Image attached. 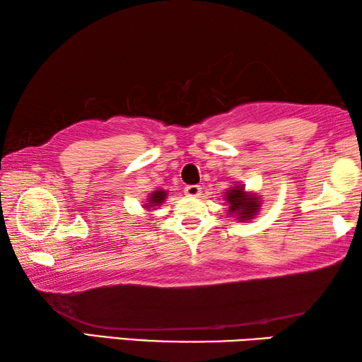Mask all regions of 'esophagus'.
<instances>
[{"label": "esophagus", "mask_w": 362, "mask_h": 362, "mask_svg": "<svg viewBox=\"0 0 362 362\" xmlns=\"http://www.w3.org/2000/svg\"><path fill=\"white\" fill-rule=\"evenodd\" d=\"M201 188L199 185H187L185 188H183V193H185L187 196H192V198H196V196L201 194Z\"/></svg>", "instance_id": "1"}]
</instances>
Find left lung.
<instances>
[{
	"instance_id": "8db88e82",
	"label": "left lung",
	"mask_w": 362,
	"mask_h": 362,
	"mask_svg": "<svg viewBox=\"0 0 362 362\" xmlns=\"http://www.w3.org/2000/svg\"><path fill=\"white\" fill-rule=\"evenodd\" d=\"M226 203L230 204V214H236L241 220L252 218L260 204L257 196H246L243 187H233L226 192Z\"/></svg>"
}]
</instances>
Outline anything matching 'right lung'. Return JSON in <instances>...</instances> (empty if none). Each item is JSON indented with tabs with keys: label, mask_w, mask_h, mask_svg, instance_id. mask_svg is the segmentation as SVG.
Here are the masks:
<instances>
[{
	"label": "right lung",
	"mask_w": 362,
	"mask_h": 362,
	"mask_svg": "<svg viewBox=\"0 0 362 362\" xmlns=\"http://www.w3.org/2000/svg\"><path fill=\"white\" fill-rule=\"evenodd\" d=\"M164 199H166V192L159 189V192H155V193L150 194V203H146V207H153V206L161 204Z\"/></svg>",
	"instance_id": "add662e5"
}]
</instances>
